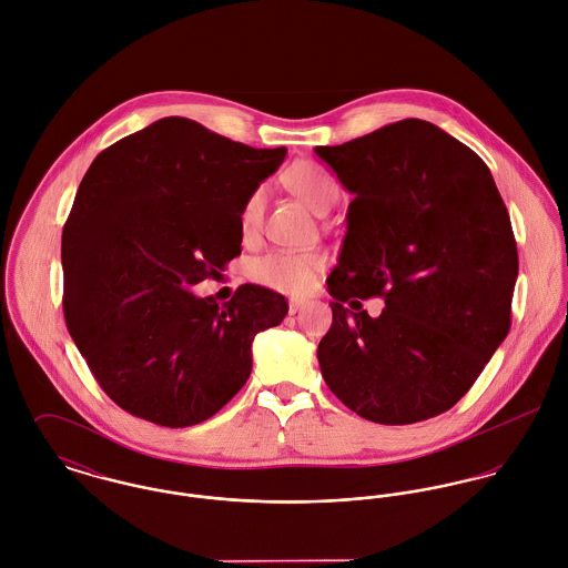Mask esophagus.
<instances>
[{"instance_id": "34e87169", "label": "esophagus", "mask_w": 568, "mask_h": 568, "mask_svg": "<svg viewBox=\"0 0 568 568\" xmlns=\"http://www.w3.org/2000/svg\"><path fill=\"white\" fill-rule=\"evenodd\" d=\"M305 307H307V301H303V298H292L290 301V314H298Z\"/></svg>"}]
</instances>
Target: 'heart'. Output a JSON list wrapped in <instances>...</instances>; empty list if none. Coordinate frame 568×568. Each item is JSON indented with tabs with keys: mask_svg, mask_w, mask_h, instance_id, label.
Masks as SVG:
<instances>
[{
	"mask_svg": "<svg viewBox=\"0 0 568 568\" xmlns=\"http://www.w3.org/2000/svg\"><path fill=\"white\" fill-rule=\"evenodd\" d=\"M287 185L314 213L324 215L337 200L335 179L317 168L314 163H301L287 174ZM265 213V190L254 187L240 215L244 237H254L263 224ZM324 267V258L317 253H290V251H272L261 254L253 261L251 274L254 281L283 292V294H305L314 287L320 270Z\"/></svg>",
	"mask_w": 568,
	"mask_h": 568,
	"instance_id": "heart-1",
	"label": "heart"
}]
</instances>
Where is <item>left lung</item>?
Segmentation results:
<instances>
[{
    "mask_svg": "<svg viewBox=\"0 0 568 568\" xmlns=\"http://www.w3.org/2000/svg\"><path fill=\"white\" fill-rule=\"evenodd\" d=\"M314 152L355 195L326 278L322 377L366 420L434 418L470 389L511 324L518 254L501 193L468 145L425 120ZM371 295L386 301L377 318L358 303Z\"/></svg>",
    "mask_w": 568,
    "mask_h": 568,
    "instance_id": "obj_1",
    "label": "left lung"
}]
</instances>
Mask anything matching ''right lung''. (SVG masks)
Listing matches in <instances>:
<instances>
[{
  "instance_id": "right-lung-1",
  "label": "right lung",
  "mask_w": 568,
  "mask_h": 568,
  "mask_svg": "<svg viewBox=\"0 0 568 568\" xmlns=\"http://www.w3.org/2000/svg\"><path fill=\"white\" fill-rule=\"evenodd\" d=\"M285 154L163 118L87 170L63 229L64 320L128 414L191 427L251 377L254 335L283 322L285 296L246 283L217 305L191 287L242 253V206Z\"/></svg>"
}]
</instances>
